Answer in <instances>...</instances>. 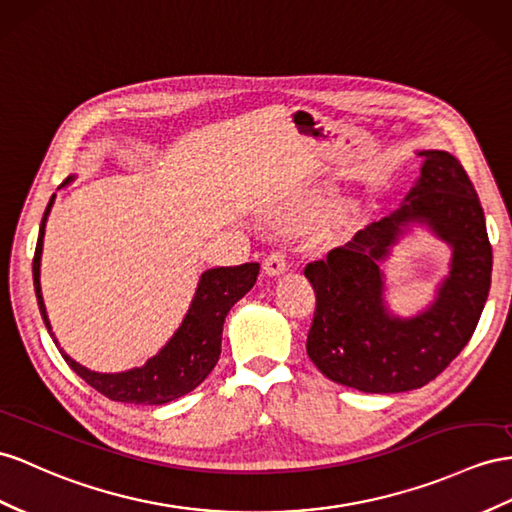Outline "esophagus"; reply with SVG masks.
Segmentation results:
<instances>
[{"mask_svg":"<svg viewBox=\"0 0 512 512\" xmlns=\"http://www.w3.org/2000/svg\"><path fill=\"white\" fill-rule=\"evenodd\" d=\"M287 266H290V261H287L285 251H272L264 261V270L268 277H277V274L287 270Z\"/></svg>","mask_w":512,"mask_h":512,"instance_id":"1","label":"esophagus"}]
</instances>
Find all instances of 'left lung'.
I'll return each mask as SVG.
<instances>
[{"label":"left lung","instance_id":"left-lung-1","mask_svg":"<svg viewBox=\"0 0 512 512\" xmlns=\"http://www.w3.org/2000/svg\"><path fill=\"white\" fill-rule=\"evenodd\" d=\"M422 177L396 214L305 266L316 292L307 355L333 383L365 393L424 387L474 335L491 287L493 251L467 170L448 151H422ZM426 221L455 248L438 303L413 321L389 319L377 261L400 226Z\"/></svg>","mask_w":512,"mask_h":512}]
</instances>
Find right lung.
Instances as JSON below:
<instances>
[{
  "instance_id": "right-lung-1",
  "label": "right lung",
  "mask_w": 512,
  "mask_h": 512,
  "mask_svg": "<svg viewBox=\"0 0 512 512\" xmlns=\"http://www.w3.org/2000/svg\"><path fill=\"white\" fill-rule=\"evenodd\" d=\"M51 203H54V196H51V201L45 209L32 259L36 300L47 331H51V326L43 305L38 268H41L45 218L49 214ZM257 274L259 264H240L227 268H212L203 272L199 290H196L186 320H183L179 331L170 339L168 346L160 355L149 359L144 368H136L123 374H99L82 368L80 363H75L60 350L62 357L69 363V368L77 376L84 378L90 387L116 402L166 404L170 400L186 396V393L199 387L207 378V374L214 370V365L220 357L222 324H225L229 309L238 303L246 292H251V287L257 281Z\"/></svg>"
}]
</instances>
